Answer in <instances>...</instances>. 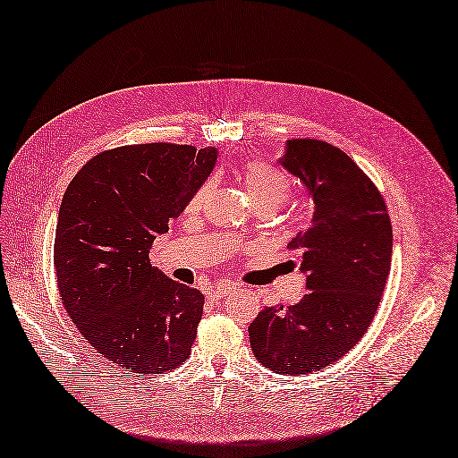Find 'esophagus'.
<instances>
[{
	"label": "esophagus",
	"mask_w": 458,
	"mask_h": 458,
	"mask_svg": "<svg viewBox=\"0 0 458 458\" xmlns=\"http://www.w3.org/2000/svg\"><path fill=\"white\" fill-rule=\"evenodd\" d=\"M233 290H236V284L230 283V280H222V283H218V284H215L213 288H210L208 296L213 298V300H220L222 296L230 294V292H233Z\"/></svg>",
	"instance_id": "34e87169"
}]
</instances>
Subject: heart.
Here are the masks:
<instances>
[{
	"label": "heart",
	"instance_id": "heart-1",
	"mask_svg": "<svg viewBox=\"0 0 458 458\" xmlns=\"http://www.w3.org/2000/svg\"><path fill=\"white\" fill-rule=\"evenodd\" d=\"M242 180L245 191L250 195L253 207H271L278 208L290 195V182L283 170H278L271 164L253 160L248 162L242 170ZM210 183H203L191 199V207H197L203 201V197L208 193Z\"/></svg>",
	"mask_w": 458,
	"mask_h": 458
}]
</instances>
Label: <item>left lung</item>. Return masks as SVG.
I'll use <instances>...</instances> for the list:
<instances>
[{
	"instance_id": "1",
	"label": "left lung",
	"mask_w": 458,
	"mask_h": 458,
	"mask_svg": "<svg viewBox=\"0 0 458 458\" xmlns=\"http://www.w3.org/2000/svg\"><path fill=\"white\" fill-rule=\"evenodd\" d=\"M278 164L313 201L308 230L288 243L308 292L288 310L265 308L248 331L261 366L308 375L341 360L366 335L389 278L393 228L377 187L341 148L292 139Z\"/></svg>"
}]
</instances>
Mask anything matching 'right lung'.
<instances>
[{
    "label": "right lung",
    "mask_w": 458,
    "mask_h": 458,
    "mask_svg": "<svg viewBox=\"0 0 458 458\" xmlns=\"http://www.w3.org/2000/svg\"><path fill=\"white\" fill-rule=\"evenodd\" d=\"M216 147L148 143L100 152L77 172L57 215L54 267L79 333L133 373L191 354L205 296L150 265L148 250L213 172Z\"/></svg>",
    "instance_id": "1"
}]
</instances>
